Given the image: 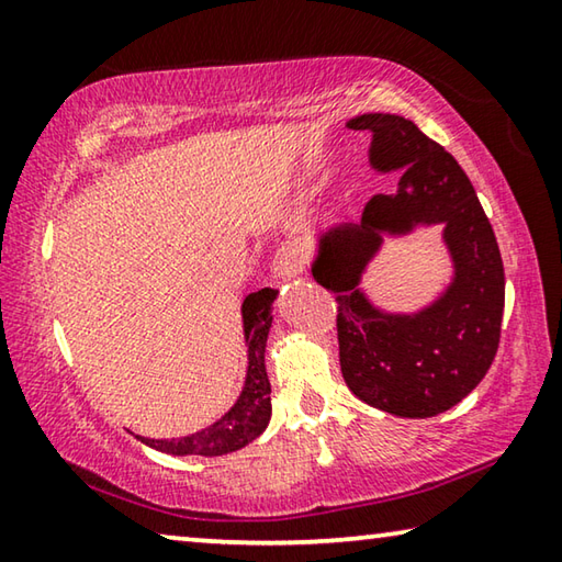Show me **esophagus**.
I'll return each instance as SVG.
<instances>
[{"mask_svg":"<svg viewBox=\"0 0 562 562\" xmlns=\"http://www.w3.org/2000/svg\"><path fill=\"white\" fill-rule=\"evenodd\" d=\"M272 272H274V278H280V280L297 278V274L302 272V252H300V247L282 245L280 250L274 252Z\"/></svg>","mask_w":562,"mask_h":562,"instance_id":"obj_1","label":"esophagus"}]
</instances>
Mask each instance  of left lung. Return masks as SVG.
I'll return each mask as SVG.
<instances>
[{"instance_id":"1","label":"left lung","mask_w":562,"mask_h":562,"mask_svg":"<svg viewBox=\"0 0 562 562\" xmlns=\"http://www.w3.org/2000/svg\"><path fill=\"white\" fill-rule=\"evenodd\" d=\"M367 131L369 166L398 170L396 193H379L359 221L317 235L312 278L337 294L339 364L349 392L402 418H429L469 396L491 369L501 339V250L469 176L451 154L396 113H361L347 121ZM441 224L452 280L414 313L386 311L360 280L386 236Z\"/></svg>"}]
</instances>
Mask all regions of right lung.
<instances>
[{
  "instance_id": "obj_1",
  "label": "right lung",
  "mask_w": 562,
  "mask_h": 562,
  "mask_svg": "<svg viewBox=\"0 0 562 562\" xmlns=\"http://www.w3.org/2000/svg\"><path fill=\"white\" fill-rule=\"evenodd\" d=\"M278 300V290L262 288L250 292L243 300V337L247 349V367H245V384L240 396L227 412L207 424L205 429H198L178 439H148V436H136L146 446L170 456H225L240 451L243 446L258 439L268 429L272 404H270V379L265 369V347H268V335L272 327V304Z\"/></svg>"
}]
</instances>
